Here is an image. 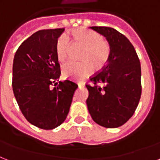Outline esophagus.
I'll use <instances>...</instances> for the list:
<instances>
[{
  "instance_id": "esophagus-1",
  "label": "esophagus",
  "mask_w": 160,
  "mask_h": 160,
  "mask_svg": "<svg viewBox=\"0 0 160 160\" xmlns=\"http://www.w3.org/2000/svg\"><path fill=\"white\" fill-rule=\"evenodd\" d=\"M84 85V82H78V86H83Z\"/></svg>"
}]
</instances>
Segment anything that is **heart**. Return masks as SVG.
<instances>
[{
  "label": "heart",
  "instance_id": "1",
  "mask_svg": "<svg viewBox=\"0 0 160 160\" xmlns=\"http://www.w3.org/2000/svg\"><path fill=\"white\" fill-rule=\"evenodd\" d=\"M70 34L77 44L83 47L81 60L82 62H68L62 67V73L66 78L83 79L90 76L93 68L98 71L102 69L108 62L111 56V47L103 40L99 33L87 29H76ZM68 38L65 34L61 35L56 42V54L60 62H64L68 54Z\"/></svg>",
  "mask_w": 160,
  "mask_h": 160
}]
</instances>
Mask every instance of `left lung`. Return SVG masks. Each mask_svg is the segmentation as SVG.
Instances as JSON below:
<instances>
[{"instance_id":"obj_1","label":"left lung","mask_w":160,"mask_h":160,"mask_svg":"<svg viewBox=\"0 0 160 160\" xmlns=\"http://www.w3.org/2000/svg\"><path fill=\"white\" fill-rule=\"evenodd\" d=\"M106 38L111 56L106 66L87 84V105L92 118L108 128L122 126L133 115L141 97V66L136 51L124 35L107 27H91Z\"/></svg>"}]
</instances>
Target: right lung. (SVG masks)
Segmentation results:
<instances>
[{
	"instance_id": "1",
	"label": "right lung",
	"mask_w": 160,
	"mask_h": 160,
	"mask_svg": "<svg viewBox=\"0 0 160 160\" xmlns=\"http://www.w3.org/2000/svg\"><path fill=\"white\" fill-rule=\"evenodd\" d=\"M63 32L38 31L21 44L13 60L12 88L20 109L30 123L46 130L65 121L78 87L68 79L56 82L61 75L56 42Z\"/></svg>"
}]
</instances>
